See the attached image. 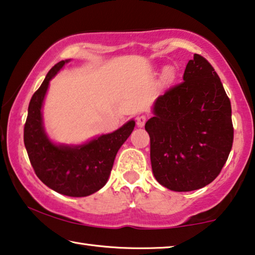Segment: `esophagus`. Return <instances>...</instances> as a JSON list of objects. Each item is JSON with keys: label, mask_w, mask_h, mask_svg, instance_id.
<instances>
[{"label": "esophagus", "mask_w": 255, "mask_h": 255, "mask_svg": "<svg viewBox=\"0 0 255 255\" xmlns=\"http://www.w3.org/2000/svg\"><path fill=\"white\" fill-rule=\"evenodd\" d=\"M145 123H146V116H138L136 118V124L138 127H143Z\"/></svg>", "instance_id": "esophagus-1"}]
</instances>
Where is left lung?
<instances>
[{
  "label": "left lung",
  "instance_id": "8db88e82",
  "mask_svg": "<svg viewBox=\"0 0 255 255\" xmlns=\"http://www.w3.org/2000/svg\"><path fill=\"white\" fill-rule=\"evenodd\" d=\"M153 113L145 130L155 179L175 192L215 180L232 149L234 127L230 100L208 60L194 54L184 82L156 99Z\"/></svg>",
  "mask_w": 255,
  "mask_h": 255
}]
</instances>
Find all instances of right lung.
<instances>
[{"mask_svg":"<svg viewBox=\"0 0 255 255\" xmlns=\"http://www.w3.org/2000/svg\"><path fill=\"white\" fill-rule=\"evenodd\" d=\"M69 60L52 67L28 107L23 142L36 176L53 191L72 197L88 196L107 184L117 152L131 134L130 120L111 134L101 135L78 146L55 145L43 126L42 108L48 83Z\"/></svg>","mask_w":255,"mask_h":255,"instance_id":"right-lung-1","label":"right lung"}]
</instances>
